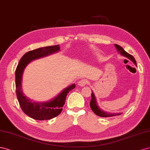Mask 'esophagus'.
I'll return each instance as SVG.
<instances>
[{
  "mask_svg": "<svg viewBox=\"0 0 150 150\" xmlns=\"http://www.w3.org/2000/svg\"><path fill=\"white\" fill-rule=\"evenodd\" d=\"M88 83V81L86 80H85V79H83V80H80L79 82H78V85L80 86H85V85H86Z\"/></svg>",
  "mask_w": 150,
  "mask_h": 150,
  "instance_id": "obj_1",
  "label": "esophagus"
}]
</instances>
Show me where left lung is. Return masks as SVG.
Segmentation results:
<instances>
[{"mask_svg":"<svg viewBox=\"0 0 150 150\" xmlns=\"http://www.w3.org/2000/svg\"><path fill=\"white\" fill-rule=\"evenodd\" d=\"M115 46L116 47V49H117V51L118 52V53H120V54L122 56L128 58V59L131 60L135 65H137V62L135 60L134 58L132 55L129 54L128 53H127L126 51H125L121 46L117 44H115ZM90 106L91 110L93 111L94 113L101 117H114V116L120 115L122 114V113H109L107 112H105V111H103L102 109L100 108L99 107V106L98 105L97 102H96L95 96L93 92V91H91V99L90 103Z\"/></svg>","mask_w":150,"mask_h":150,"instance_id":"8db88e82","label":"left lung"}]
</instances>
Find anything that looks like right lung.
<instances>
[{"instance_id": "add662e5", "label": "right lung", "mask_w": 150, "mask_h": 150, "mask_svg": "<svg viewBox=\"0 0 150 150\" xmlns=\"http://www.w3.org/2000/svg\"><path fill=\"white\" fill-rule=\"evenodd\" d=\"M59 45L41 47L27 52L19 61L16 70V86L17 99L23 112L30 118L37 120H48L59 115L65 103L67 94L75 87L73 83L63 90L61 92L46 102H36L24 95L22 81L23 71L33 60L50 55L60 51Z\"/></svg>"}]
</instances>
